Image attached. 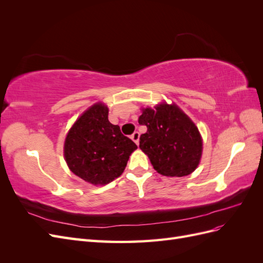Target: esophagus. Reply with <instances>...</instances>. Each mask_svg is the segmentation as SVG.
<instances>
[{"mask_svg":"<svg viewBox=\"0 0 263 263\" xmlns=\"http://www.w3.org/2000/svg\"><path fill=\"white\" fill-rule=\"evenodd\" d=\"M139 137H140V134L138 133V132H135L133 135H132V139L136 142V144L138 145V142H139Z\"/></svg>","mask_w":263,"mask_h":263,"instance_id":"obj_1","label":"esophagus"}]
</instances>
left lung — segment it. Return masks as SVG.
<instances>
[{
  "label": "left lung",
  "mask_w": 263,
  "mask_h": 263,
  "mask_svg": "<svg viewBox=\"0 0 263 263\" xmlns=\"http://www.w3.org/2000/svg\"><path fill=\"white\" fill-rule=\"evenodd\" d=\"M138 123L147 127L139 148L154 169L166 177H185L201 160L202 138L197 127L176 104L142 109Z\"/></svg>",
  "instance_id": "8db88e82"
}]
</instances>
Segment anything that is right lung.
Instances as JSON below:
<instances>
[{
	"mask_svg": "<svg viewBox=\"0 0 263 263\" xmlns=\"http://www.w3.org/2000/svg\"><path fill=\"white\" fill-rule=\"evenodd\" d=\"M107 116L104 104H94L78 118L65 141L70 170L94 185L107 184L121 176L130 154L137 149Z\"/></svg>",
	"mask_w": 263,
	"mask_h": 263,
	"instance_id": "right-lung-1",
	"label": "right lung"
}]
</instances>
